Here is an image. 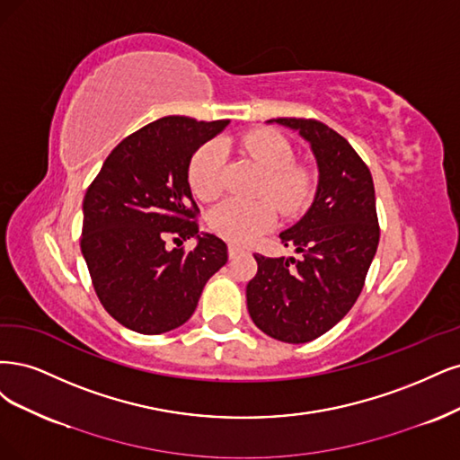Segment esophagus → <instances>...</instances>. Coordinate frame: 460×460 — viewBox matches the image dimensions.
<instances>
[{"label": "esophagus", "mask_w": 460, "mask_h": 460, "mask_svg": "<svg viewBox=\"0 0 460 460\" xmlns=\"http://www.w3.org/2000/svg\"><path fill=\"white\" fill-rule=\"evenodd\" d=\"M239 254H243V248L234 243H229V258H236Z\"/></svg>", "instance_id": "esophagus-1"}]
</instances>
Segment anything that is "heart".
<instances>
[{
	"mask_svg": "<svg viewBox=\"0 0 460 460\" xmlns=\"http://www.w3.org/2000/svg\"><path fill=\"white\" fill-rule=\"evenodd\" d=\"M244 153L265 172L258 195L271 199L277 208L294 214L305 204L311 175L304 166L292 164L290 143L273 129L250 131L241 141ZM226 151L219 141L204 143L189 162V185L200 200H214L224 189ZM275 206L270 200L226 199L208 216L210 227L234 243H248L275 224Z\"/></svg>",
	"mask_w": 460,
	"mask_h": 460,
	"instance_id": "b5f03b06",
	"label": "heart"
}]
</instances>
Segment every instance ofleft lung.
Segmentation results:
<instances>
[{
  "instance_id": "obj_1",
  "label": "left lung",
  "mask_w": 460,
  "mask_h": 460,
  "mask_svg": "<svg viewBox=\"0 0 460 460\" xmlns=\"http://www.w3.org/2000/svg\"><path fill=\"white\" fill-rule=\"evenodd\" d=\"M268 122L309 143L319 181L309 210L279 234L302 258L254 254L258 273L246 285V304L261 332L304 344L331 331L359 298L380 239L375 185L361 156L329 126L304 118Z\"/></svg>"
}]
</instances>
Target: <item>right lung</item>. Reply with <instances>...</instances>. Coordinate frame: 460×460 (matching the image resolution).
<instances>
[{"instance_id": "add662e5", "label": "right lung", "mask_w": 460, "mask_h": 460, "mask_svg": "<svg viewBox=\"0 0 460 460\" xmlns=\"http://www.w3.org/2000/svg\"><path fill=\"white\" fill-rule=\"evenodd\" d=\"M229 120L166 116L118 143L84 197L82 254L109 315L139 334L181 327L227 244L200 233L189 162ZM173 238L177 249L165 241ZM197 238L190 252L179 248Z\"/></svg>"}]
</instances>
